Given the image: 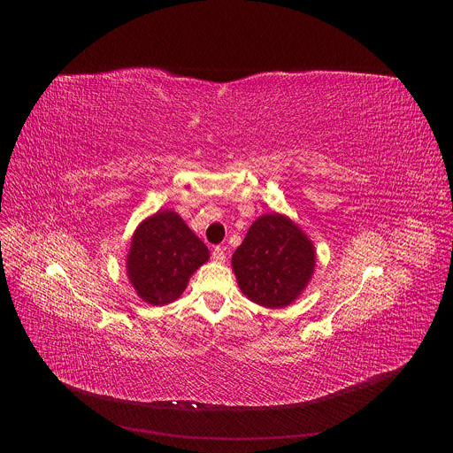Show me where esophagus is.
<instances>
[{
	"mask_svg": "<svg viewBox=\"0 0 453 453\" xmlns=\"http://www.w3.org/2000/svg\"><path fill=\"white\" fill-rule=\"evenodd\" d=\"M211 257H213L215 264H224V262H226V252H224V249H222V247H215L213 252H211Z\"/></svg>",
	"mask_w": 453,
	"mask_h": 453,
	"instance_id": "esophagus-1",
	"label": "esophagus"
}]
</instances>
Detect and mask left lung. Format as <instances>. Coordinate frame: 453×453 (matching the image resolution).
<instances>
[{
    "instance_id": "left-lung-1",
    "label": "left lung",
    "mask_w": 453,
    "mask_h": 453,
    "mask_svg": "<svg viewBox=\"0 0 453 453\" xmlns=\"http://www.w3.org/2000/svg\"><path fill=\"white\" fill-rule=\"evenodd\" d=\"M243 296L267 308H283L306 288L315 269L311 240L281 213L256 219L231 260Z\"/></svg>"
}]
</instances>
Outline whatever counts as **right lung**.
<instances>
[{
	"label": "right lung",
	"mask_w": 453,
	"mask_h": 453,
	"mask_svg": "<svg viewBox=\"0 0 453 453\" xmlns=\"http://www.w3.org/2000/svg\"><path fill=\"white\" fill-rule=\"evenodd\" d=\"M208 257L206 243L175 211L165 210L136 227L127 254V276L145 303L161 306L184 292Z\"/></svg>",
	"instance_id": "1"
}]
</instances>
